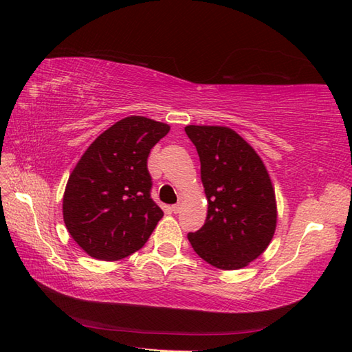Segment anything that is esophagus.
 <instances>
[{
  "label": "esophagus",
  "instance_id": "obj_1",
  "mask_svg": "<svg viewBox=\"0 0 352 352\" xmlns=\"http://www.w3.org/2000/svg\"><path fill=\"white\" fill-rule=\"evenodd\" d=\"M170 210L174 212V213H178V212H180V210H182V203H177V204L172 206V207H170Z\"/></svg>",
  "mask_w": 352,
  "mask_h": 352
}]
</instances>
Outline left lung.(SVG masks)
Returning a JSON list of instances; mask_svg holds the SVG:
<instances>
[{
  "instance_id": "8db88e82",
  "label": "left lung",
  "mask_w": 352,
  "mask_h": 352,
  "mask_svg": "<svg viewBox=\"0 0 352 352\" xmlns=\"http://www.w3.org/2000/svg\"><path fill=\"white\" fill-rule=\"evenodd\" d=\"M201 162L208 210L204 226L188 237L198 256L214 267L241 269L272 241L275 192L257 153L227 126L184 129Z\"/></svg>"
}]
</instances>
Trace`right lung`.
<instances>
[{"label":"right lung","mask_w":352,"mask_h":352,"mask_svg":"<svg viewBox=\"0 0 352 352\" xmlns=\"http://www.w3.org/2000/svg\"><path fill=\"white\" fill-rule=\"evenodd\" d=\"M169 125L129 116L100 134L74 168L63 197V219L89 256L119 260L136 252L162 219L151 198L148 155Z\"/></svg>","instance_id":"obj_1"}]
</instances>
